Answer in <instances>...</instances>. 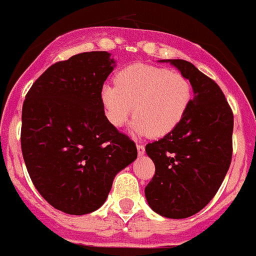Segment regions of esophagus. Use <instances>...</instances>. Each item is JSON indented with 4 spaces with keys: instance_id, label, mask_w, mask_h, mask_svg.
<instances>
[{
    "instance_id": "obj_1",
    "label": "esophagus",
    "mask_w": 256,
    "mask_h": 256,
    "mask_svg": "<svg viewBox=\"0 0 256 256\" xmlns=\"http://www.w3.org/2000/svg\"><path fill=\"white\" fill-rule=\"evenodd\" d=\"M136 148H138V154L139 156L144 154V152H146V146H144L143 144H138Z\"/></svg>"
}]
</instances>
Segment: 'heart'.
I'll return each mask as SVG.
<instances>
[{"label":"heart","mask_w":256,"mask_h":256,"mask_svg":"<svg viewBox=\"0 0 256 256\" xmlns=\"http://www.w3.org/2000/svg\"><path fill=\"white\" fill-rule=\"evenodd\" d=\"M100 102L114 128L125 125L132 108L135 134L162 138L183 121L192 102V86L178 70L136 63L114 76V88H102Z\"/></svg>","instance_id":"1"}]
</instances>
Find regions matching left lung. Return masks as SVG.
I'll list each match as a JSON object with an SVG mask.
<instances>
[{
  "label": "left lung",
  "mask_w": 256,
  "mask_h": 256,
  "mask_svg": "<svg viewBox=\"0 0 256 256\" xmlns=\"http://www.w3.org/2000/svg\"><path fill=\"white\" fill-rule=\"evenodd\" d=\"M168 62L190 80L194 98L174 131L146 146L156 172L144 192L157 214L184 219L205 208L223 183L232 161L233 112L214 80L190 62Z\"/></svg>",
  "instance_id": "left-lung-1"
}]
</instances>
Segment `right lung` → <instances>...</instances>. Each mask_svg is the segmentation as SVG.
Returning a JSON list of instances; mask_svg holds the SVG:
<instances>
[{
    "mask_svg": "<svg viewBox=\"0 0 256 256\" xmlns=\"http://www.w3.org/2000/svg\"><path fill=\"white\" fill-rule=\"evenodd\" d=\"M106 51L48 66L26 92L22 153L36 190L70 215L98 210L113 179L136 158V146L104 114L100 91L114 62Z\"/></svg>",
    "mask_w": 256,
    "mask_h": 256,
    "instance_id": "obj_1",
    "label": "right lung"
}]
</instances>
